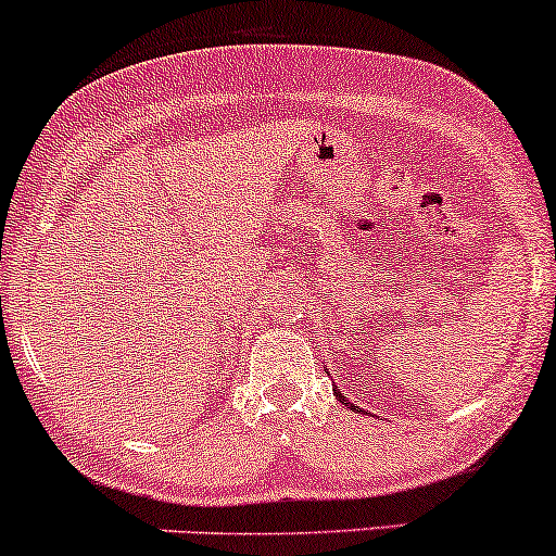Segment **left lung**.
Listing matches in <instances>:
<instances>
[{
  "instance_id": "8db88e82",
  "label": "left lung",
  "mask_w": 556,
  "mask_h": 556,
  "mask_svg": "<svg viewBox=\"0 0 556 556\" xmlns=\"http://www.w3.org/2000/svg\"><path fill=\"white\" fill-rule=\"evenodd\" d=\"M333 394L341 399V404H344V407H349V409H357V413H362V409H359V407H354V404H352V402H349V399H346L344 394H341V391H339V389H333Z\"/></svg>"
}]
</instances>
